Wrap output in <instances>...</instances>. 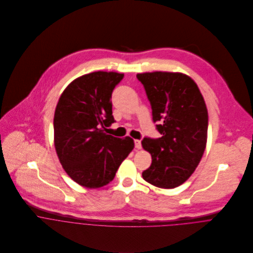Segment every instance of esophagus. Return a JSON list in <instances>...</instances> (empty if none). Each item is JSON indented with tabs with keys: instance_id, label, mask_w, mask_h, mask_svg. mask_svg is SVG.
Instances as JSON below:
<instances>
[{
	"instance_id": "obj_1",
	"label": "esophagus",
	"mask_w": 253,
	"mask_h": 253,
	"mask_svg": "<svg viewBox=\"0 0 253 253\" xmlns=\"http://www.w3.org/2000/svg\"><path fill=\"white\" fill-rule=\"evenodd\" d=\"M134 146H135L136 149H141V147H142V146H141V141L135 139V140H134Z\"/></svg>"
}]
</instances>
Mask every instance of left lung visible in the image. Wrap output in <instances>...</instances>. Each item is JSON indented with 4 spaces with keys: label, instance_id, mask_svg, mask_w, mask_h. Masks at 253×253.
Here are the masks:
<instances>
[{
    "label": "left lung",
    "instance_id": "left-lung-1",
    "mask_svg": "<svg viewBox=\"0 0 253 253\" xmlns=\"http://www.w3.org/2000/svg\"><path fill=\"white\" fill-rule=\"evenodd\" d=\"M144 86L159 138L144 137L142 147L152 164L142 172L148 183L173 189L195 171L204 155L209 114L197 84L182 73L152 72L136 75Z\"/></svg>",
    "mask_w": 253,
    "mask_h": 253
}]
</instances>
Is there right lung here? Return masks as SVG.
<instances>
[{"mask_svg": "<svg viewBox=\"0 0 253 253\" xmlns=\"http://www.w3.org/2000/svg\"><path fill=\"white\" fill-rule=\"evenodd\" d=\"M124 74L89 73L64 89L53 119L54 146L59 162L73 180L89 189L114 179L122 162L134 147L133 139L105 133L115 120L112 92Z\"/></svg>", "mask_w": 253, "mask_h": 253, "instance_id": "right-lung-1", "label": "right lung"}]
</instances>
